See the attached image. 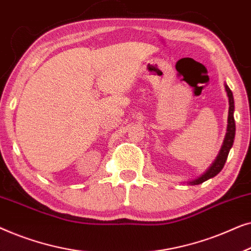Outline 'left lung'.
I'll list each match as a JSON object with an SVG mask.
<instances>
[{
	"label": "left lung",
	"mask_w": 251,
	"mask_h": 251,
	"mask_svg": "<svg viewBox=\"0 0 251 251\" xmlns=\"http://www.w3.org/2000/svg\"><path fill=\"white\" fill-rule=\"evenodd\" d=\"M225 91L227 94L228 97V116H227V128H226V135L224 138V142H223V145L219 150V153L217 157H216L214 162L211 163V166L205 170V173L201 175L200 177L195 178L193 180L187 181V184L191 185H199L202 184L203 181L210 179V178L215 177L216 175L221 173L223 168H224V164L227 160L229 150L232 149L233 143H234V137H235V121H234V98H233V94L231 89L228 88V85L224 83Z\"/></svg>",
	"instance_id": "1"
}]
</instances>
